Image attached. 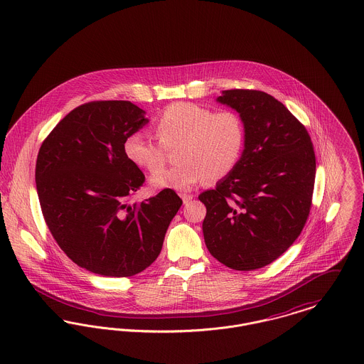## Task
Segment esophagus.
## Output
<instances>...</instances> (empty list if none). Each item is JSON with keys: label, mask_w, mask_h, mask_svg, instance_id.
<instances>
[{"label": "esophagus", "mask_w": 364, "mask_h": 364, "mask_svg": "<svg viewBox=\"0 0 364 364\" xmlns=\"http://www.w3.org/2000/svg\"><path fill=\"white\" fill-rule=\"evenodd\" d=\"M193 195H187V193H183L181 195V199H183V203L184 205H188L191 200H193Z\"/></svg>", "instance_id": "obj_1"}]
</instances>
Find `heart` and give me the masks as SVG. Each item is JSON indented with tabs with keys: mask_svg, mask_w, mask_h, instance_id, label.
<instances>
[{
	"mask_svg": "<svg viewBox=\"0 0 364 364\" xmlns=\"http://www.w3.org/2000/svg\"><path fill=\"white\" fill-rule=\"evenodd\" d=\"M155 144L141 132L127 136L124 152L129 162L154 173L164 163V150L176 146L173 170L151 176L150 186L156 190L190 191L196 184L218 180L234 171L245 146L242 118L230 109L213 112L193 103H173L152 124Z\"/></svg>",
	"mask_w": 364,
	"mask_h": 364,
	"instance_id": "b5f03b06",
	"label": "heart"
}]
</instances>
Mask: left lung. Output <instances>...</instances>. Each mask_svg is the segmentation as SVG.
Returning a JSON list of instances; mask_svg holds the SVG:
<instances>
[{
    "mask_svg": "<svg viewBox=\"0 0 364 364\" xmlns=\"http://www.w3.org/2000/svg\"><path fill=\"white\" fill-rule=\"evenodd\" d=\"M217 102L245 125V149L234 171L198 198L210 255L236 271L262 268L299 237L311 210L316 159L305 127L274 96L223 90Z\"/></svg>",
    "mask_w": 364,
    "mask_h": 364,
    "instance_id": "8db88e82",
    "label": "left lung"
}]
</instances>
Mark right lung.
I'll return each mask as SVG.
<instances>
[{
  "label": "right lung",
  "instance_id": "1",
  "mask_svg": "<svg viewBox=\"0 0 364 364\" xmlns=\"http://www.w3.org/2000/svg\"><path fill=\"white\" fill-rule=\"evenodd\" d=\"M127 100L74 108L43 140L36 183L45 223L78 267L97 275L133 277L159 256L183 200L162 190L140 203L128 198L144 183L124 141L149 118Z\"/></svg>",
  "mask_w": 364,
  "mask_h": 364
}]
</instances>
